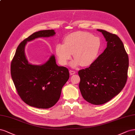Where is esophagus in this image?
<instances>
[{"label": "esophagus", "instance_id": "obj_1", "mask_svg": "<svg viewBox=\"0 0 135 135\" xmlns=\"http://www.w3.org/2000/svg\"><path fill=\"white\" fill-rule=\"evenodd\" d=\"M70 74L71 75H74L76 74V71H74V70H70Z\"/></svg>", "mask_w": 135, "mask_h": 135}]
</instances>
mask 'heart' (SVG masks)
<instances>
[{
    "label": "heart",
    "instance_id": "heart-1",
    "mask_svg": "<svg viewBox=\"0 0 135 135\" xmlns=\"http://www.w3.org/2000/svg\"><path fill=\"white\" fill-rule=\"evenodd\" d=\"M101 46V41L91 34L84 32H75L65 37L63 44H59L55 47V54L59 64L67 65L74 54L76 60L73 66L80 64L89 66L93 63Z\"/></svg>",
    "mask_w": 135,
    "mask_h": 135
}]
</instances>
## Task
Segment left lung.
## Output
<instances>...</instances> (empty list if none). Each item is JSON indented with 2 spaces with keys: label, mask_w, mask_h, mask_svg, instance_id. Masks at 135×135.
Returning a JSON list of instances; mask_svg holds the SVG:
<instances>
[{
  "label": "left lung",
  "mask_w": 135,
  "mask_h": 135,
  "mask_svg": "<svg viewBox=\"0 0 135 135\" xmlns=\"http://www.w3.org/2000/svg\"><path fill=\"white\" fill-rule=\"evenodd\" d=\"M107 47L89 67L78 72L79 88L85 100L93 105L105 103L118 95L128 78L129 59L122 41L115 34L102 29Z\"/></svg>",
  "instance_id": "1"
}]
</instances>
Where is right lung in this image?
Here are the masks:
<instances>
[{
    "mask_svg": "<svg viewBox=\"0 0 135 135\" xmlns=\"http://www.w3.org/2000/svg\"><path fill=\"white\" fill-rule=\"evenodd\" d=\"M55 34L53 29L33 33L19 44L11 61V74L18 95L27 105L38 109H49L55 105L70 73L66 67L56 64L54 55L42 65L29 64L24 48L28 41Z\"/></svg>",
    "mask_w": 135,
    "mask_h": 135,
    "instance_id": "obj_1",
    "label": "right lung"
}]
</instances>
